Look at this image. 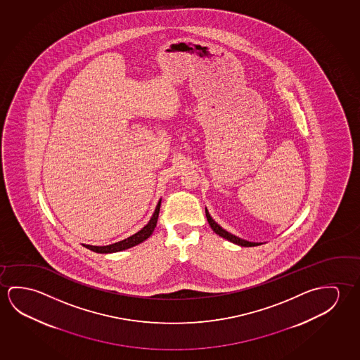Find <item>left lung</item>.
Instances as JSON below:
<instances>
[{"mask_svg":"<svg viewBox=\"0 0 360 360\" xmlns=\"http://www.w3.org/2000/svg\"><path fill=\"white\" fill-rule=\"evenodd\" d=\"M205 214L206 219H207V221L210 224V226H212V230H214L219 236H221L224 239H226L229 240V241H231V243H234L236 245L245 246V248H249V246L260 245V243H251V241H246V240L240 239V238L235 236V235L230 234V233H228L226 230H224L220 225H217V224L214 221V219L210 217V214L207 212V209H205Z\"/></svg>","mask_w":360,"mask_h":360,"instance_id":"1","label":"left lung"}]
</instances>
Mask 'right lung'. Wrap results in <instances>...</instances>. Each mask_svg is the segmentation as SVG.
Masks as SVG:
<instances>
[{
  "instance_id": "obj_1",
  "label": "right lung",
  "mask_w": 360,
  "mask_h": 360,
  "mask_svg": "<svg viewBox=\"0 0 360 360\" xmlns=\"http://www.w3.org/2000/svg\"><path fill=\"white\" fill-rule=\"evenodd\" d=\"M161 199L159 200L155 212L153 214V217L150 219L145 226H143L140 231H137L136 234L129 236L127 239L121 240L119 243H115L111 245L106 246H92V245H84L87 249H90L91 251L95 252H100V254H109V252H117V251L126 250L129 248L137 245L140 243H143L145 240L150 238V235L154 233V229L156 228V224H158V217H159V212H160Z\"/></svg>"
}]
</instances>
